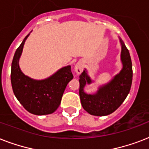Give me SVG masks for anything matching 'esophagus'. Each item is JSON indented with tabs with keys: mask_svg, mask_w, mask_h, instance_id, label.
<instances>
[{
	"mask_svg": "<svg viewBox=\"0 0 149 149\" xmlns=\"http://www.w3.org/2000/svg\"><path fill=\"white\" fill-rule=\"evenodd\" d=\"M84 62L81 60L78 61V62H77L74 65L75 72H76L77 74H80V73L83 72V70H84Z\"/></svg>",
	"mask_w": 149,
	"mask_h": 149,
	"instance_id": "1",
	"label": "esophagus"
}]
</instances>
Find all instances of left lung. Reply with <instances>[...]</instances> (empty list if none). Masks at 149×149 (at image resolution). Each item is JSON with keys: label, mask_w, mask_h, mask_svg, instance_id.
I'll return each mask as SVG.
<instances>
[{"label": "left lung", "mask_w": 149, "mask_h": 149, "mask_svg": "<svg viewBox=\"0 0 149 149\" xmlns=\"http://www.w3.org/2000/svg\"><path fill=\"white\" fill-rule=\"evenodd\" d=\"M120 41V62L122 68L118 74L106 84L98 86L93 93H87L84 88L86 85L94 83L86 69L79 76V97L84 109L91 115L107 116L115 111L126 99L130 92L132 82V63L129 51L122 39Z\"/></svg>", "instance_id": "left-lung-1"}]
</instances>
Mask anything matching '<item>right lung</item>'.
Segmentation results:
<instances>
[{"label":"right lung","mask_w":149,"mask_h":149,"mask_svg":"<svg viewBox=\"0 0 149 149\" xmlns=\"http://www.w3.org/2000/svg\"><path fill=\"white\" fill-rule=\"evenodd\" d=\"M30 33L15 52L11 63L10 81L15 96L25 110L35 115H46L57 110L65 87L73 76L71 65L62 67L43 79H32L24 74L20 69L19 59Z\"/></svg>","instance_id":"1"}]
</instances>
